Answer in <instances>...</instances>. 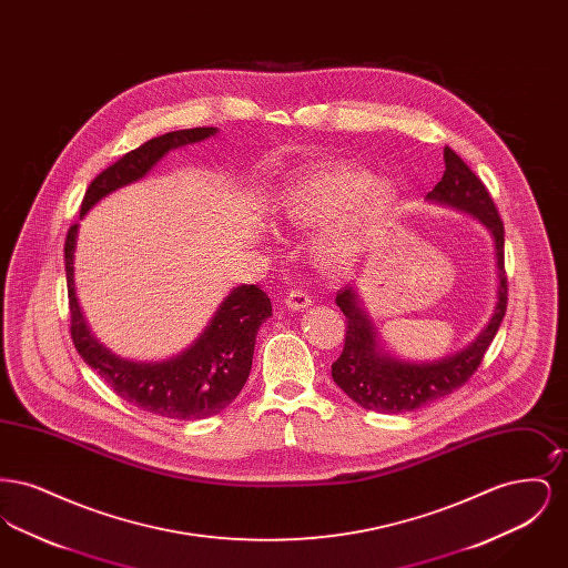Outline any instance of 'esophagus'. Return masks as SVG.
<instances>
[{
	"label": "esophagus",
	"instance_id": "obj_1",
	"mask_svg": "<svg viewBox=\"0 0 568 568\" xmlns=\"http://www.w3.org/2000/svg\"><path fill=\"white\" fill-rule=\"evenodd\" d=\"M285 304H287V308H292V311H302V308L311 306V296H308L304 290H292V292L285 296Z\"/></svg>",
	"mask_w": 568,
	"mask_h": 568
}]
</instances>
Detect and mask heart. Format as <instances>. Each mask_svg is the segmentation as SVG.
Instances as JSON below:
<instances>
[{
	"instance_id": "obj_1",
	"label": "heart",
	"mask_w": 568,
	"mask_h": 568,
	"mask_svg": "<svg viewBox=\"0 0 568 568\" xmlns=\"http://www.w3.org/2000/svg\"><path fill=\"white\" fill-rule=\"evenodd\" d=\"M400 190L392 181L349 163H336L300 176L278 197V216L294 227L332 223L315 244L317 262L341 271L352 266L394 215Z\"/></svg>"
}]
</instances>
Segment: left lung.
I'll list each match as a JSON object with an SVG mask.
<instances>
[{"mask_svg":"<svg viewBox=\"0 0 568 568\" xmlns=\"http://www.w3.org/2000/svg\"><path fill=\"white\" fill-rule=\"evenodd\" d=\"M443 158L445 174L426 197L479 219L489 230L498 271L496 306L486 327L466 349L434 362H406L383 352L377 327L371 322L357 287L345 285L336 294V304L347 320V334L341 357L332 364V378L353 403L368 410L406 413L459 389L479 368L507 311L505 227L500 215L486 185L459 160L458 153L445 146Z\"/></svg>","mask_w":568,"mask_h":568,"instance_id":"left-lung-1","label":"left lung"}]
</instances>
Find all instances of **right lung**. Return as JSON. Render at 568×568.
Returning <instances> with one entry per match:
<instances>
[{"mask_svg": "<svg viewBox=\"0 0 568 568\" xmlns=\"http://www.w3.org/2000/svg\"><path fill=\"white\" fill-rule=\"evenodd\" d=\"M216 134V128H193L153 138L125 153L98 174L82 200L81 219L102 197L140 181L172 149ZM79 223L65 236V276L70 332L82 359L125 403L170 419H204L216 415L241 394L251 373L255 336L272 315L271 297L257 285H239L219 304L204 332L185 349L163 362H134L110 353L82 317L74 287V248Z\"/></svg>", "mask_w": 568, "mask_h": 568, "instance_id": "add662e5", "label": "right lung"}]
</instances>
